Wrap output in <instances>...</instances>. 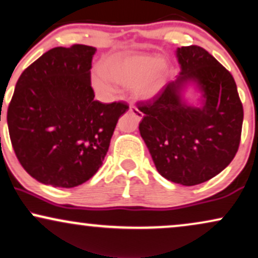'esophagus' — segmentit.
<instances>
[{
  "mask_svg": "<svg viewBox=\"0 0 258 258\" xmlns=\"http://www.w3.org/2000/svg\"><path fill=\"white\" fill-rule=\"evenodd\" d=\"M128 112H130V113H132V114H133V115H135V116H136V118H137V119H138V120H142V118H143V113H142V112H140V110H138V109H137V108H136V107H133V106H131V107H130Z\"/></svg>",
  "mask_w": 258,
  "mask_h": 258,
  "instance_id": "obj_1",
  "label": "esophagus"
}]
</instances>
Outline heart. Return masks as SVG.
Wrapping results in <instances>:
<instances>
[{
	"mask_svg": "<svg viewBox=\"0 0 258 258\" xmlns=\"http://www.w3.org/2000/svg\"><path fill=\"white\" fill-rule=\"evenodd\" d=\"M100 74L102 77L94 78V87L97 90H112L108 80L123 87L136 83V93L142 97H149L162 86L167 75V65L149 54H116L102 61Z\"/></svg>",
	"mask_w": 258,
	"mask_h": 258,
	"instance_id": "b5f03b06",
	"label": "heart"
}]
</instances>
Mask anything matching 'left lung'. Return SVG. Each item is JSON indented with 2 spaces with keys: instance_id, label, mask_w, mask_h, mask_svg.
<instances>
[{
  "instance_id": "1",
  "label": "left lung",
  "mask_w": 258,
  "mask_h": 258,
  "mask_svg": "<svg viewBox=\"0 0 258 258\" xmlns=\"http://www.w3.org/2000/svg\"><path fill=\"white\" fill-rule=\"evenodd\" d=\"M177 58L181 76L137 105L144 114L139 132L163 177L195 185L232 162L242 136L243 105L232 75L205 48L182 46ZM188 80L201 87V107L185 105L180 99L181 86Z\"/></svg>"
}]
</instances>
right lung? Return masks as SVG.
Returning a JSON list of instances; mask_svg holds the SVG:
<instances>
[{"instance_id": "obj_1", "label": "right lung", "mask_w": 258, "mask_h": 258, "mask_svg": "<svg viewBox=\"0 0 258 258\" xmlns=\"http://www.w3.org/2000/svg\"><path fill=\"white\" fill-rule=\"evenodd\" d=\"M95 48L75 44L45 52L16 82L7 122L14 152L32 177L73 188L102 165L114 128L130 108L94 100Z\"/></svg>"}]
</instances>
